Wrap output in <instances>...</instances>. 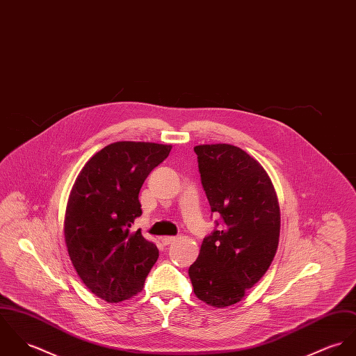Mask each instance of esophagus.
Instances as JSON below:
<instances>
[{
  "label": "esophagus",
  "mask_w": 356,
  "mask_h": 356,
  "mask_svg": "<svg viewBox=\"0 0 356 356\" xmlns=\"http://www.w3.org/2000/svg\"><path fill=\"white\" fill-rule=\"evenodd\" d=\"M161 241H162V244H163V245H169V244H172V243H175V241H176V237L162 236L161 237Z\"/></svg>",
  "instance_id": "obj_1"
}]
</instances>
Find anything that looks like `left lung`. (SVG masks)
<instances>
[{
    "mask_svg": "<svg viewBox=\"0 0 356 356\" xmlns=\"http://www.w3.org/2000/svg\"><path fill=\"white\" fill-rule=\"evenodd\" d=\"M200 181L211 213L220 214L190 266L202 302L227 307L240 302L269 269L278 247L280 206L266 170L232 145L195 146Z\"/></svg>",
    "mask_w": 356,
    "mask_h": 356,
    "instance_id": "8db88e82",
    "label": "left lung"
}]
</instances>
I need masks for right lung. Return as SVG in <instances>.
Wrapping results in <instances>:
<instances>
[{
  "label": "right lung",
  "instance_id": "add662e5",
  "mask_svg": "<svg viewBox=\"0 0 356 356\" xmlns=\"http://www.w3.org/2000/svg\"><path fill=\"white\" fill-rule=\"evenodd\" d=\"M170 149L149 142L112 143L87 161L71 190L64 220L70 258L84 285L109 303L139 293L159 259L157 245L131 227L142 216L145 180Z\"/></svg>",
  "mask_w": 356,
  "mask_h": 356
}]
</instances>
